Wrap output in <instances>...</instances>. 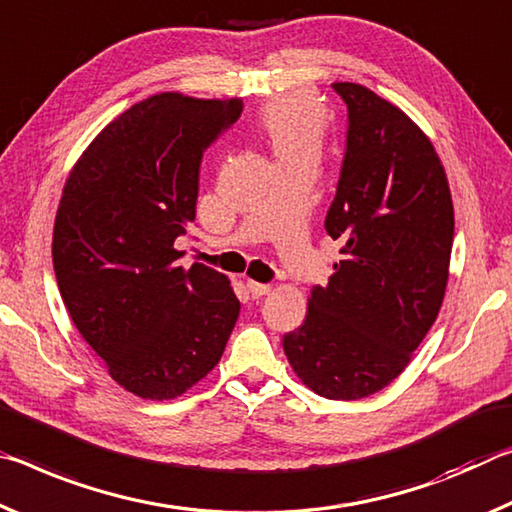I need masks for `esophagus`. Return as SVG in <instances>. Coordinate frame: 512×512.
I'll use <instances>...</instances> for the list:
<instances>
[{"mask_svg": "<svg viewBox=\"0 0 512 512\" xmlns=\"http://www.w3.org/2000/svg\"><path fill=\"white\" fill-rule=\"evenodd\" d=\"M247 288L251 292V297L258 299V297H265L272 292V286H267V283H256V281H247Z\"/></svg>", "mask_w": 512, "mask_h": 512, "instance_id": "1", "label": "esophagus"}]
</instances>
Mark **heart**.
<instances>
[{"instance_id":"obj_1","label":"heart","mask_w":512,"mask_h":512,"mask_svg":"<svg viewBox=\"0 0 512 512\" xmlns=\"http://www.w3.org/2000/svg\"><path fill=\"white\" fill-rule=\"evenodd\" d=\"M261 129L279 161L304 156L320 158L326 136V115L311 95H299V92L283 95L265 106Z\"/></svg>"}]
</instances>
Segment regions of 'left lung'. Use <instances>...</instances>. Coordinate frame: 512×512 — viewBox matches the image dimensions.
I'll return each instance as SVG.
<instances>
[{
  "instance_id": "8db88e82",
  "label": "left lung",
  "mask_w": 512,
  "mask_h": 512,
  "mask_svg": "<svg viewBox=\"0 0 512 512\" xmlns=\"http://www.w3.org/2000/svg\"><path fill=\"white\" fill-rule=\"evenodd\" d=\"M333 90L349 111L347 149L326 233L342 261L283 335L288 363L326 399H363L404 372L440 313L454 204L440 156L395 104L360 83Z\"/></svg>"
}]
</instances>
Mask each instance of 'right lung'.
<instances>
[{
  "instance_id": "1",
  "label": "right lung",
  "mask_w": 512,
  "mask_h": 512,
  "mask_svg": "<svg viewBox=\"0 0 512 512\" xmlns=\"http://www.w3.org/2000/svg\"><path fill=\"white\" fill-rule=\"evenodd\" d=\"M242 99L161 92L117 115L65 181L52 258L63 304L111 379L136 397H181L220 363L240 301L174 240L195 220L206 147Z\"/></svg>"
}]
</instances>
